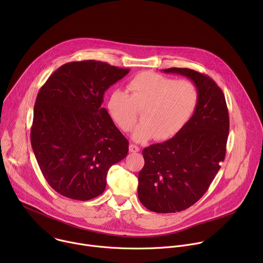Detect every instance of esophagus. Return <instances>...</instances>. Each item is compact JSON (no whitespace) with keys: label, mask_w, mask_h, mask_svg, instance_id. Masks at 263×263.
Listing matches in <instances>:
<instances>
[{"label":"esophagus","mask_w":263,"mask_h":263,"mask_svg":"<svg viewBox=\"0 0 263 263\" xmlns=\"http://www.w3.org/2000/svg\"><path fill=\"white\" fill-rule=\"evenodd\" d=\"M129 151L131 153H137V152H139V147L135 144H130L129 145Z\"/></svg>","instance_id":"1"}]
</instances>
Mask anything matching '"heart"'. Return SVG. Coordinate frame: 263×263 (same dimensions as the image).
<instances>
[{
  "label": "heart",
  "instance_id": "1",
  "mask_svg": "<svg viewBox=\"0 0 263 263\" xmlns=\"http://www.w3.org/2000/svg\"><path fill=\"white\" fill-rule=\"evenodd\" d=\"M128 91L112 90L106 102L107 112L124 132L132 129L141 110V123L132 132L134 141L175 136L192 118L199 93L189 80H175L153 71H142L127 85Z\"/></svg>",
  "mask_w": 263,
  "mask_h": 263
}]
</instances>
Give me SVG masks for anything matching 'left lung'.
<instances>
[{"label":"left lung","mask_w":263,"mask_h":263,"mask_svg":"<svg viewBox=\"0 0 263 263\" xmlns=\"http://www.w3.org/2000/svg\"><path fill=\"white\" fill-rule=\"evenodd\" d=\"M162 71L191 79L199 93L193 117L174 137L142 149L138 199L148 210L173 213L198 202L219 171L226 155L229 114L221 89L208 76L191 68Z\"/></svg>","instance_id":"left-lung-1"}]
</instances>
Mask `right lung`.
<instances>
[{"instance_id": "obj_1", "label": "right lung", "mask_w": 263, "mask_h": 263, "mask_svg": "<svg viewBox=\"0 0 263 263\" xmlns=\"http://www.w3.org/2000/svg\"><path fill=\"white\" fill-rule=\"evenodd\" d=\"M129 71L96 60L68 62L37 95L31 144L58 194L80 201L102 195L109 168L127 156L129 141L101 106L105 91Z\"/></svg>"}]
</instances>
